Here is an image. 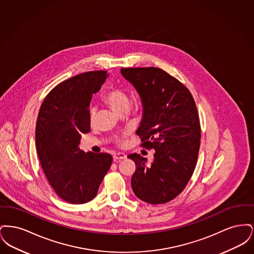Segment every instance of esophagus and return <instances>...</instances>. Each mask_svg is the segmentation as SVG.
Listing matches in <instances>:
<instances>
[{"mask_svg":"<svg viewBox=\"0 0 254 254\" xmlns=\"http://www.w3.org/2000/svg\"><path fill=\"white\" fill-rule=\"evenodd\" d=\"M113 158H114V160H115V161H118V160L126 159V158H127V155H126V153H124V152H116V153H114Z\"/></svg>","mask_w":254,"mask_h":254,"instance_id":"obj_1","label":"esophagus"}]
</instances>
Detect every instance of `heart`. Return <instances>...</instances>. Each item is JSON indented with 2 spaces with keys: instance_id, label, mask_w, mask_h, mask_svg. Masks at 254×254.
Instances as JSON below:
<instances>
[{
  "instance_id": "b5f03b06",
  "label": "heart",
  "mask_w": 254,
  "mask_h": 254,
  "mask_svg": "<svg viewBox=\"0 0 254 254\" xmlns=\"http://www.w3.org/2000/svg\"><path fill=\"white\" fill-rule=\"evenodd\" d=\"M103 100L106 104L116 112H120L122 109H127L129 105V98L128 95L117 86H112L109 90H107L104 95ZM89 115V122L92 124L95 121L96 117V108L91 106L88 109Z\"/></svg>"
}]
</instances>
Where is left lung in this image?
<instances>
[{
	"mask_svg": "<svg viewBox=\"0 0 254 254\" xmlns=\"http://www.w3.org/2000/svg\"><path fill=\"white\" fill-rule=\"evenodd\" d=\"M123 76L142 99L144 116L136 133L141 146L155 149L146 165L140 154H128L136 169L131 177L134 194L148 204H165L181 193L196 167L201 127L190 91L175 77L154 67H123Z\"/></svg>",
	"mask_w": 254,
	"mask_h": 254,
	"instance_id": "obj_1",
	"label": "left lung"
}]
</instances>
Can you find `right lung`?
Here are the masks:
<instances>
[{
	"label": "right lung",
	"mask_w": 254,
	"mask_h": 254,
	"mask_svg": "<svg viewBox=\"0 0 254 254\" xmlns=\"http://www.w3.org/2000/svg\"><path fill=\"white\" fill-rule=\"evenodd\" d=\"M109 76L106 70L81 73L64 81L45 98L36 123V149L56 194L70 204L92 200L109 171L112 156L85 153L79 144L90 131L89 102Z\"/></svg>",
	"instance_id": "add662e5"
}]
</instances>
